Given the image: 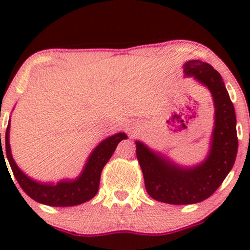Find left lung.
I'll use <instances>...</instances> for the list:
<instances>
[{
	"mask_svg": "<svg viewBox=\"0 0 250 250\" xmlns=\"http://www.w3.org/2000/svg\"><path fill=\"white\" fill-rule=\"evenodd\" d=\"M186 76L194 77L211 93L215 122L208 156L194 167H181L136 141V156L147 193L169 205H193L211 196L233 168L237 154L236 116L222 77L208 63H185Z\"/></svg>",
	"mask_w": 250,
	"mask_h": 250,
	"instance_id": "1",
	"label": "left lung"
}]
</instances>
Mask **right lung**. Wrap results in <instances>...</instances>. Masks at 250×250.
Wrapping results in <instances>:
<instances>
[{
  "mask_svg": "<svg viewBox=\"0 0 250 250\" xmlns=\"http://www.w3.org/2000/svg\"><path fill=\"white\" fill-rule=\"evenodd\" d=\"M9 130L10 120L8 123L7 130H5V149L1 148L2 146L4 148V146H2L1 143L0 159L1 156L3 157V160L4 156L7 157L14 176L19 182L20 187L23 189V191L28 196L35 200L36 202L51 206V207H70V206L81 205V203L93 199L99 190L100 177H101L103 167L115 151L117 145L122 140L127 139V135L125 133H117L107 137L91 151L81 175L77 179L62 180L57 182L56 185H53V183L37 182V181L27 176L21 169L17 167L10 150ZM3 152L5 155H3Z\"/></svg>",
  "mask_w": 250,
  "mask_h": 250,
  "instance_id": "obj_1",
  "label": "right lung"
}]
</instances>
